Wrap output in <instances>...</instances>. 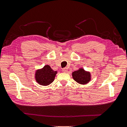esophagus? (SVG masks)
Instances as JSON below:
<instances>
[{"mask_svg": "<svg viewBox=\"0 0 127 127\" xmlns=\"http://www.w3.org/2000/svg\"><path fill=\"white\" fill-rule=\"evenodd\" d=\"M63 70V71L64 72H66L67 71H68V68H64L63 69V70Z\"/></svg>", "mask_w": 127, "mask_h": 127, "instance_id": "obj_1", "label": "esophagus"}]
</instances>
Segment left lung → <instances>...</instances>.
I'll list each match as a JSON object with an SVG mask.
<instances>
[{"mask_svg":"<svg viewBox=\"0 0 127 127\" xmlns=\"http://www.w3.org/2000/svg\"><path fill=\"white\" fill-rule=\"evenodd\" d=\"M72 76L75 81L81 85L87 84L91 79L90 72L85 71L82 68L72 72Z\"/></svg>","mask_w":127,"mask_h":127,"instance_id":"left-lung-1","label":"left lung"}]
</instances>
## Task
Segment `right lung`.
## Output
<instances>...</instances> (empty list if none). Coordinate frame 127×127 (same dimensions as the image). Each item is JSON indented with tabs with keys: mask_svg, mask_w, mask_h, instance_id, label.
Returning a JSON list of instances; mask_svg holds the SVG:
<instances>
[{
	"mask_svg": "<svg viewBox=\"0 0 127 127\" xmlns=\"http://www.w3.org/2000/svg\"><path fill=\"white\" fill-rule=\"evenodd\" d=\"M57 71H54L50 65H45L41 69L37 70L35 72L36 81L42 86H48L52 83L55 79Z\"/></svg>",
	"mask_w": 127,
	"mask_h": 127,
	"instance_id": "add662e5",
	"label": "right lung"
}]
</instances>
